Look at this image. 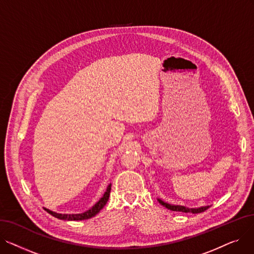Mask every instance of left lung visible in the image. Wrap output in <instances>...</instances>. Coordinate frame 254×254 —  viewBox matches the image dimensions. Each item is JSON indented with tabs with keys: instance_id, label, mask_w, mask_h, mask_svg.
Here are the masks:
<instances>
[{
	"instance_id": "left-lung-1",
	"label": "left lung",
	"mask_w": 254,
	"mask_h": 254,
	"mask_svg": "<svg viewBox=\"0 0 254 254\" xmlns=\"http://www.w3.org/2000/svg\"><path fill=\"white\" fill-rule=\"evenodd\" d=\"M158 202H159V204L163 205L164 207H166V208L169 209V210H172V211H179V212H184V213L191 212V213H193V214H196V213H202V212L206 211L207 209H209V206L201 207V208H197V209H190V208H186V207H183V206H175V205L167 204V203L163 202L162 199H158Z\"/></svg>"
}]
</instances>
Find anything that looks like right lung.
<instances>
[{
	"instance_id": "add662e5",
	"label": "right lung",
	"mask_w": 254,
	"mask_h": 254,
	"mask_svg": "<svg viewBox=\"0 0 254 254\" xmlns=\"http://www.w3.org/2000/svg\"><path fill=\"white\" fill-rule=\"evenodd\" d=\"M110 191H111V185H109L108 188H107V190L104 193L103 197L100 199V201L95 206H93L91 209H89L88 211H86L84 213H81V214H60V213H56V212L50 211L48 209H45V210L52 216H55L59 219H63V220H84V219H88V218H91L92 216H95L96 214H98V213L102 210V208L106 205V203L108 202Z\"/></svg>"
}]
</instances>
